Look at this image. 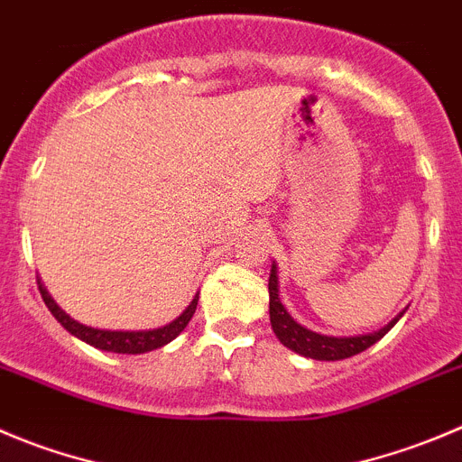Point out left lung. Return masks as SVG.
I'll list each match as a JSON object with an SVG mask.
<instances>
[{"instance_id":"obj_1","label":"left lung","mask_w":462,"mask_h":462,"mask_svg":"<svg viewBox=\"0 0 462 462\" xmlns=\"http://www.w3.org/2000/svg\"><path fill=\"white\" fill-rule=\"evenodd\" d=\"M269 314L273 333L278 335L280 342L287 348H291V351L300 353V356L312 357V360H344V357H351L362 351H367L372 344H376L378 339L385 337V335L390 333L392 326L403 317V312H401L399 317L392 319L385 328H381L378 333L360 335V337H328V335L312 333V330L303 328L300 323H296L294 319L287 314L284 305L280 303L275 266H271L269 275Z\"/></svg>"}]
</instances>
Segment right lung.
Masks as SVG:
<instances>
[{"label":"right lung","mask_w":462,"mask_h":462,"mask_svg":"<svg viewBox=\"0 0 462 462\" xmlns=\"http://www.w3.org/2000/svg\"><path fill=\"white\" fill-rule=\"evenodd\" d=\"M38 290H41V296L42 300H45L47 308H50V312L54 314L56 321L61 323L68 333L84 339V342L90 344V346L102 348V351H114V353H145V351H152V348L163 346V344L175 339L184 328H187V323L191 321L198 305V296H196V299L191 300V305H189V308L184 310L175 321L163 326V328L139 330V333H123V330H97V328H88V326H81V323H77L75 319L68 317V314L63 312L54 300H51V296L47 294L45 287H42L41 282H38Z\"/></svg>","instance_id":"obj_1"}]
</instances>
